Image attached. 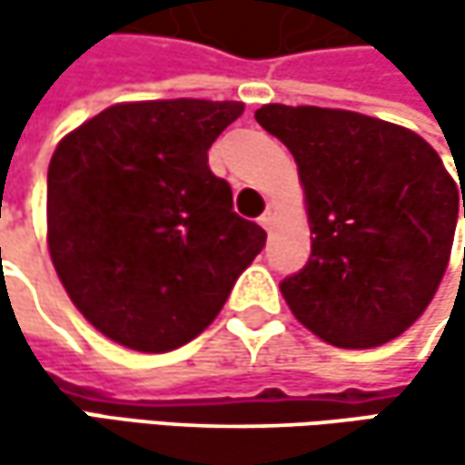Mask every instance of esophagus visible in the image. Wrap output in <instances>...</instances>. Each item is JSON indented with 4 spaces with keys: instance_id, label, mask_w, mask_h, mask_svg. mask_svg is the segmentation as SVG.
<instances>
[{
    "instance_id": "1",
    "label": "esophagus",
    "mask_w": 465,
    "mask_h": 465,
    "mask_svg": "<svg viewBox=\"0 0 465 465\" xmlns=\"http://www.w3.org/2000/svg\"><path fill=\"white\" fill-rule=\"evenodd\" d=\"M258 223L269 232V229H272V223H274V215H272V213H266V215H261V218H258Z\"/></svg>"
}]
</instances>
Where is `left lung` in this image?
<instances>
[{"label":"left lung","instance_id":"left-lung-1","mask_svg":"<svg viewBox=\"0 0 465 465\" xmlns=\"http://www.w3.org/2000/svg\"><path fill=\"white\" fill-rule=\"evenodd\" d=\"M255 121L293 153L304 188L312 255L280 285L296 321L344 350L401 336L447 272L463 183L412 129L371 115L263 104Z\"/></svg>","mask_w":465,"mask_h":465}]
</instances>
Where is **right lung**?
<instances>
[{
	"label": "right lung",
	"mask_w": 465,
	"mask_h": 465,
	"mask_svg": "<svg viewBox=\"0 0 465 465\" xmlns=\"http://www.w3.org/2000/svg\"><path fill=\"white\" fill-rule=\"evenodd\" d=\"M242 102H121L72 129L47 166V250L107 339L169 352L218 318L266 232L233 213L207 150Z\"/></svg>",
	"instance_id": "1"
}]
</instances>
